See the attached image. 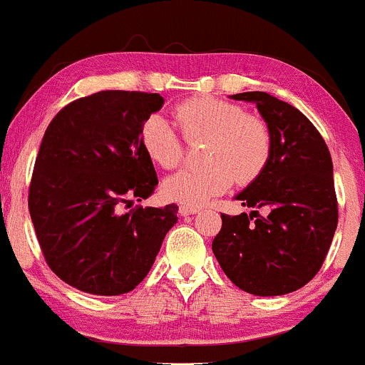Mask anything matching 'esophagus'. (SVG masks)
Here are the masks:
<instances>
[{"mask_svg": "<svg viewBox=\"0 0 365 365\" xmlns=\"http://www.w3.org/2000/svg\"><path fill=\"white\" fill-rule=\"evenodd\" d=\"M180 215H182V217H187V215H194V213H197L199 212V208L197 206H189V205H182L180 206Z\"/></svg>", "mask_w": 365, "mask_h": 365, "instance_id": "34e87169", "label": "esophagus"}]
</instances>
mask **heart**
<instances>
[{
	"label": "heart",
	"mask_w": 365,
	"mask_h": 365,
	"mask_svg": "<svg viewBox=\"0 0 365 365\" xmlns=\"http://www.w3.org/2000/svg\"><path fill=\"white\" fill-rule=\"evenodd\" d=\"M176 122L189 141H210L202 170H182L168 176L163 194L170 201L199 206L225 192L232 182L248 185L266 170L273 138L262 118L224 99L192 98L175 106ZM145 152L160 168H176L183 157L182 136L166 117L153 113L140 133Z\"/></svg>",
	"instance_id": "b5f03b06"
}]
</instances>
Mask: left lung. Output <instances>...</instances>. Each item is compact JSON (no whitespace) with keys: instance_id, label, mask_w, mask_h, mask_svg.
<instances>
[{"instance_id":"8db88e82","label":"left lung","mask_w":365,"mask_h":365,"mask_svg":"<svg viewBox=\"0 0 365 365\" xmlns=\"http://www.w3.org/2000/svg\"><path fill=\"white\" fill-rule=\"evenodd\" d=\"M231 98L255 103L273 138L266 170L236 195L266 215L222 213L212 250L245 292H294L320 271L337 227L331 152L309 118L289 103L259 91Z\"/></svg>"}]
</instances>
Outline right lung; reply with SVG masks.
Returning a JSON list of instances; mask_svg holds the SVG:
<instances>
[{"mask_svg": "<svg viewBox=\"0 0 365 365\" xmlns=\"http://www.w3.org/2000/svg\"><path fill=\"white\" fill-rule=\"evenodd\" d=\"M159 94L101 91L64 106L41 140L29 185V213L48 267L94 295L131 292L143 282L176 224L178 206L120 213L157 185L141 145Z\"/></svg>", "mask_w": 365, "mask_h": 365, "instance_id": "1", "label": "right lung"}]
</instances>
